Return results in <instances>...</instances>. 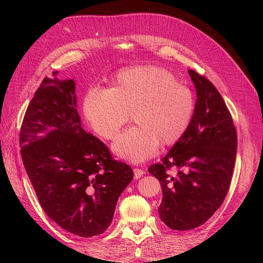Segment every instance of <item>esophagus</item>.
<instances>
[{
  "instance_id": "1",
  "label": "esophagus",
  "mask_w": 263,
  "mask_h": 263,
  "mask_svg": "<svg viewBox=\"0 0 263 263\" xmlns=\"http://www.w3.org/2000/svg\"><path fill=\"white\" fill-rule=\"evenodd\" d=\"M145 172L144 170H140V169H134V179L138 180L139 178H141L142 176H144Z\"/></svg>"
}]
</instances>
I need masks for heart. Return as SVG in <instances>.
<instances>
[{
    "mask_svg": "<svg viewBox=\"0 0 263 263\" xmlns=\"http://www.w3.org/2000/svg\"><path fill=\"white\" fill-rule=\"evenodd\" d=\"M83 110L93 130L105 139L115 138L133 113L137 126L119 135L112 150L123 160L138 164L153 158L159 145L171 146L184 136L194 116L195 99L170 71L146 66L122 71L109 90H90Z\"/></svg>",
    "mask_w": 263,
    "mask_h": 263,
    "instance_id": "1",
    "label": "heart"
}]
</instances>
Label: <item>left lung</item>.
Wrapping results in <instances>:
<instances>
[{
    "label": "left lung",
    "mask_w": 263,
    "mask_h": 263,
    "mask_svg": "<svg viewBox=\"0 0 263 263\" xmlns=\"http://www.w3.org/2000/svg\"><path fill=\"white\" fill-rule=\"evenodd\" d=\"M196 91L187 132L149 173L161 184L160 219L174 230H190L209 220L224 202L236 160L237 134L221 95L208 79L189 70ZM178 169L176 176L166 172Z\"/></svg>",
    "instance_id": "8db88e82"
}]
</instances>
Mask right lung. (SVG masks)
Returning a JSON list of instances; mask_svg holds the SVG:
<instances>
[{
  "mask_svg": "<svg viewBox=\"0 0 263 263\" xmlns=\"http://www.w3.org/2000/svg\"><path fill=\"white\" fill-rule=\"evenodd\" d=\"M45 78L20 134L21 154L38 201L67 232L89 238L105 232L118 197L134 178L128 164L87 134L77 108L73 79Z\"/></svg>",
  "mask_w": 263,
  "mask_h": 263,
  "instance_id": "add662e5",
  "label": "right lung"
}]
</instances>
